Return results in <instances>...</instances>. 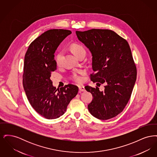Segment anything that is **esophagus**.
<instances>
[{"label":"esophagus","mask_w":157,"mask_h":157,"mask_svg":"<svg viewBox=\"0 0 157 157\" xmlns=\"http://www.w3.org/2000/svg\"><path fill=\"white\" fill-rule=\"evenodd\" d=\"M85 87L83 86H79V92H85Z\"/></svg>","instance_id":"1"}]
</instances>
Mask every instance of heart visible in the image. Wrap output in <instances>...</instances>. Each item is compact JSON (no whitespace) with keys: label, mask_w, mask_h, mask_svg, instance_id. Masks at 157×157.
<instances>
[{"label":"heart","mask_w":157,"mask_h":157,"mask_svg":"<svg viewBox=\"0 0 157 157\" xmlns=\"http://www.w3.org/2000/svg\"><path fill=\"white\" fill-rule=\"evenodd\" d=\"M71 49L72 51L77 57H78L80 55H81L82 53H86L84 47L82 45L78 44H72V45H71ZM62 56H63V53L62 52H58L56 54L55 59V61H56V63L57 65H59L60 64ZM71 78L76 82H79L81 81V78L78 75V74L76 72H74L71 76Z\"/></svg>","instance_id":"obj_1"}]
</instances>
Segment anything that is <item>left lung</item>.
<instances>
[{
    "instance_id": "left-lung-1",
    "label": "left lung",
    "mask_w": 157,
    "mask_h": 157,
    "mask_svg": "<svg viewBox=\"0 0 157 157\" xmlns=\"http://www.w3.org/2000/svg\"><path fill=\"white\" fill-rule=\"evenodd\" d=\"M78 39L92 53V69L90 80L105 90L86 86L93 97L88 105L91 115L107 120L122 112L127 105L136 79V67L127 40L111 30L92 29L76 31Z\"/></svg>"
}]
</instances>
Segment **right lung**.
Instances as JSON below:
<instances>
[{
    "instance_id": "obj_1",
    "label": "right lung",
    "mask_w": 157,
    "mask_h": 157,
    "mask_svg": "<svg viewBox=\"0 0 157 157\" xmlns=\"http://www.w3.org/2000/svg\"><path fill=\"white\" fill-rule=\"evenodd\" d=\"M71 33L66 29L47 30L30 44L25 56L23 85L26 95L33 108L48 120L62 116L78 92V87L72 84L56 90L50 79L56 70L55 51Z\"/></svg>"
}]
</instances>
